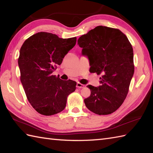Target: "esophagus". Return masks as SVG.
<instances>
[{
  "label": "esophagus",
  "mask_w": 153,
  "mask_h": 153,
  "mask_svg": "<svg viewBox=\"0 0 153 153\" xmlns=\"http://www.w3.org/2000/svg\"><path fill=\"white\" fill-rule=\"evenodd\" d=\"M76 87H77V88L81 89V88H83V87H85V85H84L83 84H82V83H80L79 82H77V84H76Z\"/></svg>",
  "instance_id": "obj_1"
}]
</instances>
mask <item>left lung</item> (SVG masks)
Masks as SVG:
<instances>
[{
	"instance_id": "1",
	"label": "left lung",
	"mask_w": 153,
	"mask_h": 153,
	"mask_svg": "<svg viewBox=\"0 0 153 153\" xmlns=\"http://www.w3.org/2000/svg\"><path fill=\"white\" fill-rule=\"evenodd\" d=\"M77 44L89 58L90 71L101 74L100 85H87L91 95L85 106L99 115L118 109L128 95L134 74V51L128 37L118 29L99 25L81 36Z\"/></svg>"
}]
</instances>
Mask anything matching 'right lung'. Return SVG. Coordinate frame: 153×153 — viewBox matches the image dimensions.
Segmentation results:
<instances>
[{
  "label": "right lung",
  "mask_w": 153,
  "mask_h": 153,
  "mask_svg": "<svg viewBox=\"0 0 153 153\" xmlns=\"http://www.w3.org/2000/svg\"><path fill=\"white\" fill-rule=\"evenodd\" d=\"M76 43V37L62 39L39 32L22 45L18 58L20 80L29 102L41 114L62 111L68 96L76 89L74 81L62 80L52 74Z\"/></svg>",
  "instance_id": "add662e5"
}]
</instances>
